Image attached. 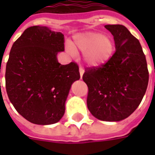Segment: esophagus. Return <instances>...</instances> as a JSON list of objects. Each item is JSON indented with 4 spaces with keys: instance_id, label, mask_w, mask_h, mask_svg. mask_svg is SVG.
Wrapping results in <instances>:
<instances>
[{
    "instance_id": "obj_1",
    "label": "esophagus",
    "mask_w": 155,
    "mask_h": 155,
    "mask_svg": "<svg viewBox=\"0 0 155 155\" xmlns=\"http://www.w3.org/2000/svg\"><path fill=\"white\" fill-rule=\"evenodd\" d=\"M84 72V68H80V78L82 79V76H83V74Z\"/></svg>"
}]
</instances>
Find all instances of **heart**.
<instances>
[{"label": "heart", "mask_w": 155, "mask_h": 155, "mask_svg": "<svg viewBox=\"0 0 155 155\" xmlns=\"http://www.w3.org/2000/svg\"><path fill=\"white\" fill-rule=\"evenodd\" d=\"M68 51H84V59L88 67L100 68L108 63L112 58L115 46L109 36L100 33L87 32L78 34L73 38V42L68 44Z\"/></svg>", "instance_id": "1"}]
</instances>
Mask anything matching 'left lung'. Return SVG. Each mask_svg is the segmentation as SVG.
Returning <instances> with one entry per match:
<instances>
[{"instance_id": "left-lung-1", "label": "left lung", "mask_w": 155, "mask_h": 155, "mask_svg": "<svg viewBox=\"0 0 155 155\" xmlns=\"http://www.w3.org/2000/svg\"><path fill=\"white\" fill-rule=\"evenodd\" d=\"M116 51L104 65L87 68L83 80L88 87L87 105L95 117L119 121L131 115L147 91L149 71L142 46L125 26L105 25Z\"/></svg>"}]
</instances>
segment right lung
Returning a JSON list of instances; mask_svg holds the SVG:
<instances>
[{
	"instance_id": "right-lung-1",
	"label": "right lung",
	"mask_w": 155,
	"mask_h": 155,
	"mask_svg": "<svg viewBox=\"0 0 155 155\" xmlns=\"http://www.w3.org/2000/svg\"><path fill=\"white\" fill-rule=\"evenodd\" d=\"M64 35L47 26L27 28L12 46L5 70V88L15 109L30 122L51 125L65 112L72 83L80 80L75 62L62 65Z\"/></svg>"
}]
</instances>
